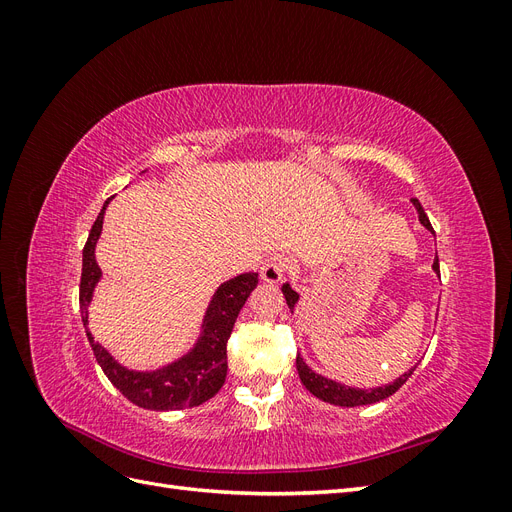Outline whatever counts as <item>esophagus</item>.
Returning <instances> with one entry per match:
<instances>
[{
  "instance_id": "1",
  "label": "esophagus",
  "mask_w": 512,
  "mask_h": 512,
  "mask_svg": "<svg viewBox=\"0 0 512 512\" xmlns=\"http://www.w3.org/2000/svg\"><path fill=\"white\" fill-rule=\"evenodd\" d=\"M290 269V260L284 254H271L260 267V277L269 284H277Z\"/></svg>"
}]
</instances>
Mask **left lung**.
<instances>
[{
	"label": "left lung",
	"mask_w": 512,
	"mask_h": 512,
	"mask_svg": "<svg viewBox=\"0 0 512 512\" xmlns=\"http://www.w3.org/2000/svg\"><path fill=\"white\" fill-rule=\"evenodd\" d=\"M412 203H414V207H416V211H418V220H421V224H423L427 230L433 232L431 222H429V218H427V213L423 211L421 203H418L416 198H412ZM433 271L440 273L438 256H436V260H433ZM282 292H284L286 303H288L290 312H292L294 305H297V301H299V294L290 288V284H284V286H282ZM414 369H416V365H414L410 371H406L404 376H399L395 382H391V384L378 386V389H365V391H363V389H352V386L339 384V382H335V380H329V378H324V376L316 374V371H312V369H309V367L305 365V361L301 359V356H297V371H299V378H301L305 389H307L309 393H312V395H316L318 399L327 401V404L344 406V408L376 404V401H382V399H386V397H391L393 393H397V391L401 389V384H406V380L412 376Z\"/></svg>",
	"instance_id": "left-lung-1"
}]
</instances>
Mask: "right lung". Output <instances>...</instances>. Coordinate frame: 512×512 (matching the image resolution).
I'll return each instance as SVG.
<instances>
[{
    "label": "right lung",
    "mask_w": 512,
    "mask_h": 512,
    "mask_svg": "<svg viewBox=\"0 0 512 512\" xmlns=\"http://www.w3.org/2000/svg\"><path fill=\"white\" fill-rule=\"evenodd\" d=\"M106 200L98 220L91 226L87 243L83 247V273H81V288H79V303H81V318L87 329V307L94 288L100 280V267L96 262V243L102 232V220ZM258 284V273H243L235 280L224 282L215 290L209 309L203 320V333L196 346L183 356V359L170 363L156 371H132L119 365L111 354H108L100 344L94 342V337L87 331V339L91 350L96 354L106 378L113 386L126 395L132 404L145 410H183L200 406L203 401L211 399L222 389L226 380V344L228 337L235 327V320L245 305L250 292Z\"/></svg>",
    "instance_id": "obj_1"
}]
</instances>
